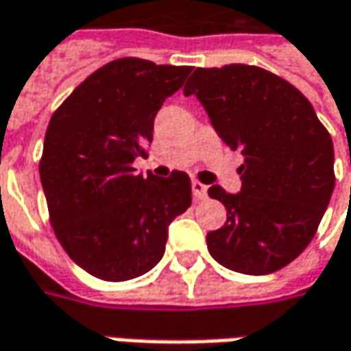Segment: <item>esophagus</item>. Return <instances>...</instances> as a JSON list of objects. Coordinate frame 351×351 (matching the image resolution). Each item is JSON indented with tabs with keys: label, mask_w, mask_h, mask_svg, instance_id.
I'll return each instance as SVG.
<instances>
[{
	"label": "esophagus",
	"mask_w": 351,
	"mask_h": 351,
	"mask_svg": "<svg viewBox=\"0 0 351 351\" xmlns=\"http://www.w3.org/2000/svg\"><path fill=\"white\" fill-rule=\"evenodd\" d=\"M192 194L196 200H204V198H208V186L198 182V180H192Z\"/></svg>",
	"instance_id": "1"
}]
</instances>
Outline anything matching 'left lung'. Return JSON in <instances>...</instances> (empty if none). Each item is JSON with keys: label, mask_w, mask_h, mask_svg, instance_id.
<instances>
[{"label": "left lung", "mask_w": 351, "mask_h": 351, "mask_svg": "<svg viewBox=\"0 0 351 351\" xmlns=\"http://www.w3.org/2000/svg\"><path fill=\"white\" fill-rule=\"evenodd\" d=\"M214 130L245 160L241 191L208 189L226 206V223L206 236L208 252L243 275L275 273L306 250L334 191V145L313 104L259 66L196 69L184 86Z\"/></svg>", "instance_id": "1"}]
</instances>
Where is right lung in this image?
Returning <instances> with one entry per match:
<instances>
[{"label": "right lung", "instance_id": "add662e5", "mask_svg": "<svg viewBox=\"0 0 351 351\" xmlns=\"http://www.w3.org/2000/svg\"><path fill=\"white\" fill-rule=\"evenodd\" d=\"M191 66L117 58L92 72L54 112L38 173L54 236L101 281L145 275L165 253L169 223L192 202L189 175H137L162 101Z\"/></svg>", "mask_w": 351, "mask_h": 351}]
</instances>
